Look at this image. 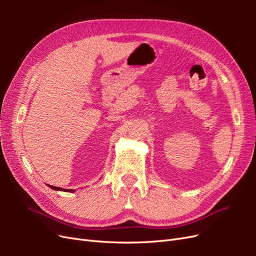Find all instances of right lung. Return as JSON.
<instances>
[{
	"label": "right lung",
	"mask_w": 256,
	"mask_h": 256,
	"mask_svg": "<svg viewBox=\"0 0 256 256\" xmlns=\"http://www.w3.org/2000/svg\"><path fill=\"white\" fill-rule=\"evenodd\" d=\"M49 187L51 188V189H53V190H56V191H64V192H74V189H62V188H60V187H54V186H51V184H48Z\"/></svg>",
	"instance_id": "add662e5"
}]
</instances>
